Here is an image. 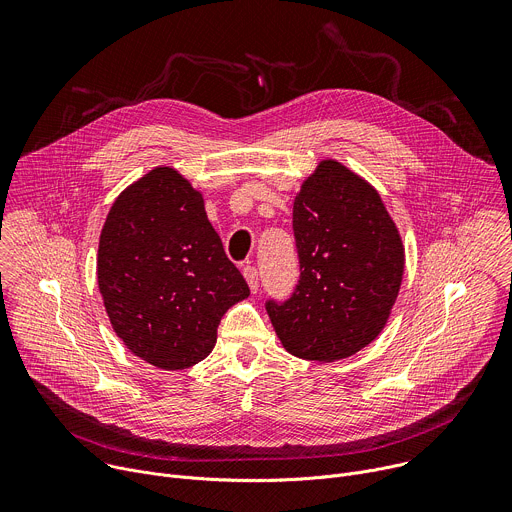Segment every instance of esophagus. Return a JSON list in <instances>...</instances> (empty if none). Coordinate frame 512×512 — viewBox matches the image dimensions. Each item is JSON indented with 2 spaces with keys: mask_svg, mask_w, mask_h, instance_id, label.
Listing matches in <instances>:
<instances>
[{
  "mask_svg": "<svg viewBox=\"0 0 512 512\" xmlns=\"http://www.w3.org/2000/svg\"><path fill=\"white\" fill-rule=\"evenodd\" d=\"M243 275H245V279H247V283H249V289L255 294V291L259 289V271H257V267L247 265V267L243 269Z\"/></svg>",
  "mask_w": 512,
  "mask_h": 512,
  "instance_id": "obj_1",
  "label": "esophagus"
}]
</instances>
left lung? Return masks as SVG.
I'll return each instance as SVG.
<instances>
[{
    "mask_svg": "<svg viewBox=\"0 0 512 512\" xmlns=\"http://www.w3.org/2000/svg\"><path fill=\"white\" fill-rule=\"evenodd\" d=\"M300 281L265 304L287 352L334 362L385 328L405 269L401 235L379 192L336 160H322L294 200Z\"/></svg>",
    "mask_w": 512,
    "mask_h": 512,
    "instance_id": "obj_1",
    "label": "left lung"
}]
</instances>
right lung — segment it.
Instances as JSON below:
<instances>
[{
	"label": "right lung",
	"mask_w": 512,
	"mask_h": 512,
	"mask_svg": "<svg viewBox=\"0 0 512 512\" xmlns=\"http://www.w3.org/2000/svg\"><path fill=\"white\" fill-rule=\"evenodd\" d=\"M97 281L115 334L164 371L206 358L225 312L249 296L202 194L170 166L115 198L99 239Z\"/></svg>",
	"instance_id": "1"
}]
</instances>
